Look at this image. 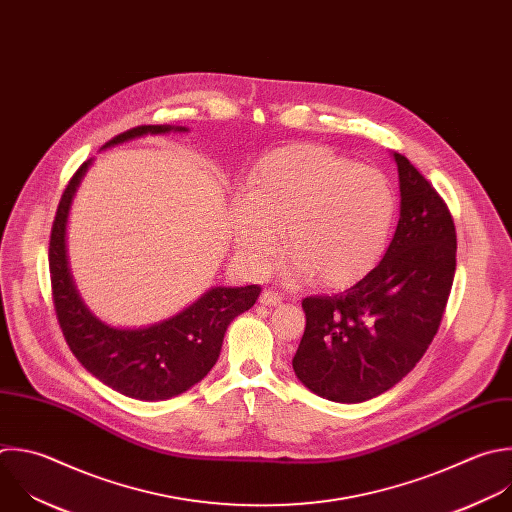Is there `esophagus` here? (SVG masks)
Instances as JSON below:
<instances>
[{"mask_svg":"<svg viewBox=\"0 0 512 512\" xmlns=\"http://www.w3.org/2000/svg\"><path fill=\"white\" fill-rule=\"evenodd\" d=\"M261 303L267 305V307H275V305L281 303V295H277V293L271 291V289H265V291L261 293Z\"/></svg>","mask_w":512,"mask_h":512,"instance_id":"esophagus-1","label":"esophagus"}]
</instances>
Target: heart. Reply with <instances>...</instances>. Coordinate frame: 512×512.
<instances>
[{"label": "heart", "mask_w": 512, "mask_h": 512, "mask_svg": "<svg viewBox=\"0 0 512 512\" xmlns=\"http://www.w3.org/2000/svg\"><path fill=\"white\" fill-rule=\"evenodd\" d=\"M396 219V195L374 168L321 146L271 152L233 209V237L243 261L263 271L283 249L299 273L327 287L360 279L384 253Z\"/></svg>", "instance_id": "obj_1"}]
</instances>
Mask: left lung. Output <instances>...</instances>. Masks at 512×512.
Returning <instances> with one entry per match:
<instances>
[{
  "label": "left lung",
  "mask_w": 512,
  "mask_h": 512,
  "mask_svg": "<svg viewBox=\"0 0 512 512\" xmlns=\"http://www.w3.org/2000/svg\"><path fill=\"white\" fill-rule=\"evenodd\" d=\"M392 156L400 221L382 261L346 291L301 301L305 331L293 372L313 394L339 404L372 400L414 370L440 327L454 281L452 215L406 156Z\"/></svg>",
  "instance_id": "8db88e82"
}]
</instances>
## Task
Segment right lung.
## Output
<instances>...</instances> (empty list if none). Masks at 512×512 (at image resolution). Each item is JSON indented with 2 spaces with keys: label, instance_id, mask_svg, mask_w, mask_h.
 Segmentation results:
<instances>
[{
  "label": "right lung",
  "instance_id": "add662e5",
  "mask_svg": "<svg viewBox=\"0 0 512 512\" xmlns=\"http://www.w3.org/2000/svg\"><path fill=\"white\" fill-rule=\"evenodd\" d=\"M168 132L189 128L138 126L118 134L102 150ZM90 164L92 160L84 162L66 187L50 237L52 295L62 333L76 360L114 392L142 402L175 398L213 370L229 323L255 305L261 287L215 285L179 313L140 327H116L96 317L76 289L66 249L70 209Z\"/></svg>",
  "mask_w": 512,
  "mask_h": 512
}]
</instances>
